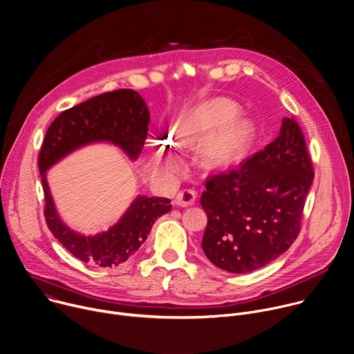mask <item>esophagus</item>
<instances>
[{
	"instance_id": "34e87169",
	"label": "esophagus",
	"mask_w": 354,
	"mask_h": 354,
	"mask_svg": "<svg viewBox=\"0 0 354 354\" xmlns=\"http://www.w3.org/2000/svg\"><path fill=\"white\" fill-rule=\"evenodd\" d=\"M196 192L194 189H183L176 196V203L178 206H189L195 202Z\"/></svg>"
}]
</instances>
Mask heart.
Instances as JSON below:
<instances>
[{"instance_id": "obj_1", "label": "heart", "mask_w": 354, "mask_h": 354, "mask_svg": "<svg viewBox=\"0 0 354 354\" xmlns=\"http://www.w3.org/2000/svg\"><path fill=\"white\" fill-rule=\"evenodd\" d=\"M239 106L225 97L207 100L185 113L176 125L174 144L191 147L201 144L199 162L206 169H223L237 163L250 148L255 127L248 118L237 117ZM163 167L176 173L181 162L166 153Z\"/></svg>"}]
</instances>
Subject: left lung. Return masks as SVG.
Segmentation results:
<instances>
[{
	"label": "left lung",
	"mask_w": 354,
	"mask_h": 354,
	"mask_svg": "<svg viewBox=\"0 0 354 354\" xmlns=\"http://www.w3.org/2000/svg\"><path fill=\"white\" fill-rule=\"evenodd\" d=\"M314 170L303 132L283 118L277 138L237 169L206 180L202 250L218 268L248 273L290 248Z\"/></svg>",
	"instance_id": "obj_1"
}]
</instances>
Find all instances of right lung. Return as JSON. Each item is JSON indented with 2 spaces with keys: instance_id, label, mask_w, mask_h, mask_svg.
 <instances>
[{
  "instance_id": "obj_1",
  "label": "right lung",
  "mask_w": 354,
  "mask_h": 354,
  "mask_svg": "<svg viewBox=\"0 0 354 354\" xmlns=\"http://www.w3.org/2000/svg\"><path fill=\"white\" fill-rule=\"evenodd\" d=\"M148 125L149 110L142 96L132 89H118L62 111L46 132L39 153L46 222L53 236L82 262L102 268L125 262L145 243L156 219L171 209L170 199L138 195L114 226L85 236L59 218L48 188L47 170L74 151L97 142L113 144L136 160L148 136Z\"/></svg>"
}]
</instances>
